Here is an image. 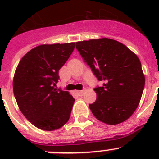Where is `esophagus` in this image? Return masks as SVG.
Segmentation results:
<instances>
[{
  "label": "esophagus",
  "mask_w": 159,
  "mask_h": 159,
  "mask_svg": "<svg viewBox=\"0 0 159 159\" xmlns=\"http://www.w3.org/2000/svg\"><path fill=\"white\" fill-rule=\"evenodd\" d=\"M76 92H77V93L79 94V95H82V94H83V92H84V91H83V90H82V91H77Z\"/></svg>",
  "instance_id": "obj_1"
}]
</instances>
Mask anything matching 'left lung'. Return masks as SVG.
Instances as JSON below:
<instances>
[{
    "mask_svg": "<svg viewBox=\"0 0 159 159\" xmlns=\"http://www.w3.org/2000/svg\"><path fill=\"white\" fill-rule=\"evenodd\" d=\"M75 47L96 78L104 82L94 89L96 101L89 104L92 114L108 125L126 121L139 104L145 85L137 55L108 38L79 41Z\"/></svg>",
    "mask_w": 159,
    "mask_h": 159,
    "instance_id": "obj_1",
    "label": "left lung"
}]
</instances>
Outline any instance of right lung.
I'll use <instances>...</instances> for the list:
<instances>
[{"instance_id":"1","label":"right lung","mask_w":159,"mask_h":159,"mask_svg":"<svg viewBox=\"0 0 159 159\" xmlns=\"http://www.w3.org/2000/svg\"><path fill=\"white\" fill-rule=\"evenodd\" d=\"M74 48V42L36 46L16 67L12 82L15 99L25 118L40 130H57L69 120L75 99L54 87L59 70Z\"/></svg>"}]
</instances>
